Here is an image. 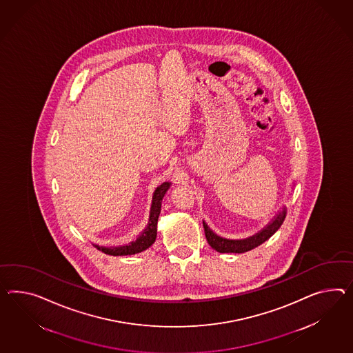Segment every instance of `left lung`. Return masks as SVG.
<instances>
[{
	"instance_id": "1",
	"label": "left lung",
	"mask_w": 353,
	"mask_h": 353,
	"mask_svg": "<svg viewBox=\"0 0 353 353\" xmlns=\"http://www.w3.org/2000/svg\"><path fill=\"white\" fill-rule=\"evenodd\" d=\"M284 219H285V208L281 211L278 216L275 217V220H272V223H270L265 229H262L260 233L253 235L251 238L242 239V241H230V239L221 238V236L215 234L212 230H210V228L205 223H203V229H205V235H206L208 244L214 250H216L217 252L243 253L251 251L253 248H256L260 244L263 243L265 241H268L281 228Z\"/></svg>"
}]
</instances>
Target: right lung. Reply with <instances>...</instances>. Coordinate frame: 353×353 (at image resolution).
<instances>
[{"label":"right lung","mask_w":353,"mask_h":353,"mask_svg":"<svg viewBox=\"0 0 353 353\" xmlns=\"http://www.w3.org/2000/svg\"><path fill=\"white\" fill-rule=\"evenodd\" d=\"M169 187H170L169 183H163L160 187H157V190H154L151 214H150V223L145 228V232L139 235L134 242L127 244V245H121V247H110V248L99 247V245H96V247L106 254L123 256V254H134V253L142 252L150 245H152L156 239V235H157V220H159V215L161 211V201H163L166 190H169Z\"/></svg>","instance_id":"add662e5"}]
</instances>
